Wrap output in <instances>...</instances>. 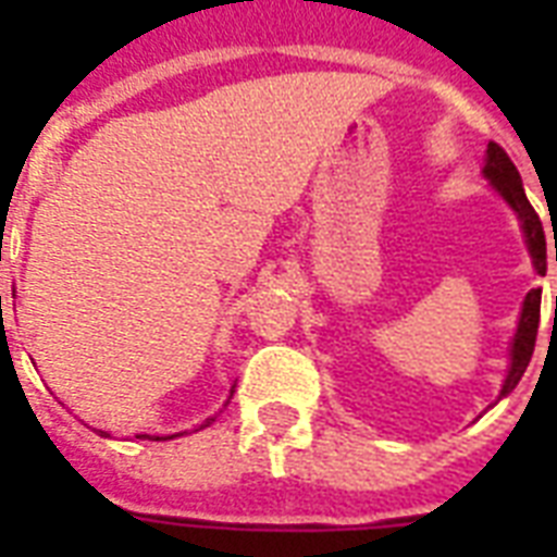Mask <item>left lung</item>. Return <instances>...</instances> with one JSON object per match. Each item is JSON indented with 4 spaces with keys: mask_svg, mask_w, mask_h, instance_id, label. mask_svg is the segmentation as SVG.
<instances>
[{
    "mask_svg": "<svg viewBox=\"0 0 557 557\" xmlns=\"http://www.w3.org/2000/svg\"><path fill=\"white\" fill-rule=\"evenodd\" d=\"M483 173L520 216V222H523V234H527L529 253H532V260H535L537 274H546L544 225H541V216H537L535 208L529 205L527 193H523V182H520L518 168L511 164L509 152L503 150L500 144H494V141L488 144ZM555 262H557V248H555ZM555 309H557V297H555ZM537 323H541V288H532V292L527 295V300H523L518 332H515V341H511V367H509V375H506V384H503L500 389V396H509L511 389L518 387V381L523 379V372H527L529 361H532V352H535Z\"/></svg>",
    "mask_w": 557,
    "mask_h": 557,
    "instance_id": "8db88e82",
    "label": "left lung"
}]
</instances>
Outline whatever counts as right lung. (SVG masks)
Returning <instances> with one entry per match:
<instances>
[{
	"label": "right lung",
	"instance_id": "1",
	"mask_svg": "<svg viewBox=\"0 0 557 557\" xmlns=\"http://www.w3.org/2000/svg\"><path fill=\"white\" fill-rule=\"evenodd\" d=\"M231 396H234V389H231ZM227 401H231V398H227ZM227 401H225V407H227ZM213 419H216V416H210L208 422L201 424V428H208V424L213 422ZM98 433H100V436H109L107 431H98ZM185 433H187V431H185ZM176 436H182V433H176ZM135 440H156V442H159V440H173V436H147V433H141V436H135Z\"/></svg>",
	"mask_w": 557,
	"mask_h": 557
}]
</instances>
